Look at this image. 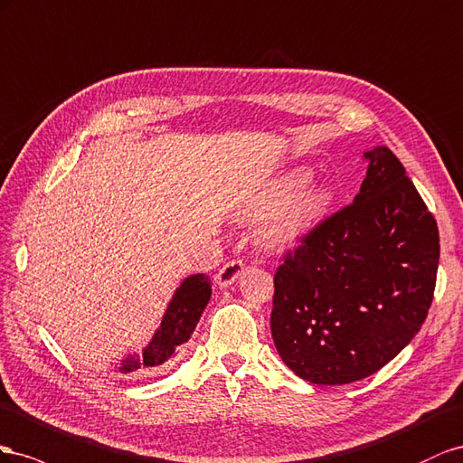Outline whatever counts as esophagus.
Instances as JSON below:
<instances>
[{"label":"esophagus","mask_w":463,"mask_h":463,"mask_svg":"<svg viewBox=\"0 0 463 463\" xmlns=\"http://www.w3.org/2000/svg\"><path fill=\"white\" fill-rule=\"evenodd\" d=\"M244 271V263L241 260H231L224 263V266L217 271L215 275V283L219 288H227L231 287Z\"/></svg>","instance_id":"esophagus-1"}]
</instances>
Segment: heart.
I'll return each instance as SVG.
<instances>
[{
	"label": "heart",
	"mask_w": 463,
	"mask_h": 463,
	"mask_svg": "<svg viewBox=\"0 0 463 463\" xmlns=\"http://www.w3.org/2000/svg\"><path fill=\"white\" fill-rule=\"evenodd\" d=\"M310 182L308 168L287 170L241 207V221L268 217L260 229V242L269 252L298 246L326 215L332 195L324 186H310Z\"/></svg>",
	"instance_id": "heart-1"
}]
</instances>
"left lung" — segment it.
<instances>
[{
	"label": "left lung",
	"instance_id": "obj_1",
	"mask_svg": "<svg viewBox=\"0 0 463 463\" xmlns=\"http://www.w3.org/2000/svg\"><path fill=\"white\" fill-rule=\"evenodd\" d=\"M351 205L322 221L275 273L271 335L312 384L374 374L425 322L440 258L439 227L386 145Z\"/></svg>",
	"mask_w": 463,
	"mask_h": 463
}]
</instances>
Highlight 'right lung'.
Returning <instances> with one entry per match:
<instances>
[{
    "label": "right lung",
    "instance_id": "right-lung-1",
    "mask_svg": "<svg viewBox=\"0 0 463 463\" xmlns=\"http://www.w3.org/2000/svg\"><path fill=\"white\" fill-rule=\"evenodd\" d=\"M211 298V281L205 273L188 275L175 290L149 345L143 353H129L118 363L114 373L120 378L145 376L165 364L186 343L200 322Z\"/></svg>",
    "mask_w": 463,
    "mask_h": 463
}]
</instances>
